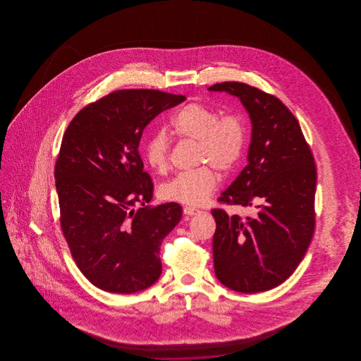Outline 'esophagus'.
<instances>
[{"instance_id":"1","label":"esophagus","mask_w":361,"mask_h":361,"mask_svg":"<svg viewBox=\"0 0 361 361\" xmlns=\"http://www.w3.org/2000/svg\"><path fill=\"white\" fill-rule=\"evenodd\" d=\"M183 213L185 215H197L201 212H200L199 209H195V207H184Z\"/></svg>"}]
</instances>
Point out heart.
<instances>
[{
    "instance_id": "1",
    "label": "heart",
    "mask_w": 361,
    "mask_h": 361,
    "mask_svg": "<svg viewBox=\"0 0 361 361\" xmlns=\"http://www.w3.org/2000/svg\"><path fill=\"white\" fill-rule=\"evenodd\" d=\"M170 130L179 138L197 140V164H209L222 174L235 169L245 151L247 129L244 116L227 114L219 117L215 109L201 103H190L176 112L170 120ZM169 152V139L161 131L147 139L145 159L156 173L168 171ZM216 184V174L204 165L164 184L161 197L199 207L213 195Z\"/></svg>"
}]
</instances>
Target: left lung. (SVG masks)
<instances>
[{"label": "left lung", "mask_w": 361, "mask_h": 361, "mask_svg": "<svg viewBox=\"0 0 361 361\" xmlns=\"http://www.w3.org/2000/svg\"><path fill=\"white\" fill-rule=\"evenodd\" d=\"M209 90L240 98L253 125L247 165L218 201L255 213L212 210L215 275L235 292H266L292 275L314 236V154L298 120L275 95L236 81Z\"/></svg>", "instance_id": "obj_1"}]
</instances>
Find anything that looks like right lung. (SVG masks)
Segmentation results:
<instances>
[{
  "mask_svg": "<svg viewBox=\"0 0 361 361\" xmlns=\"http://www.w3.org/2000/svg\"><path fill=\"white\" fill-rule=\"evenodd\" d=\"M184 99L116 90L85 106L63 135L54 169L61 232L77 267L104 292H140L161 275L162 240L182 207H147L154 183L138 147L147 125Z\"/></svg>",
  "mask_w": 361,
  "mask_h": 361,
  "instance_id": "right-lung-1",
  "label": "right lung"
}]
</instances>
